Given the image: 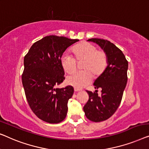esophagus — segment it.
<instances>
[{
  "label": "esophagus",
  "mask_w": 149,
  "mask_h": 149,
  "mask_svg": "<svg viewBox=\"0 0 149 149\" xmlns=\"http://www.w3.org/2000/svg\"><path fill=\"white\" fill-rule=\"evenodd\" d=\"M81 91L80 89L76 88H74V91H75V92H79V91Z\"/></svg>",
  "instance_id": "34e87169"
}]
</instances>
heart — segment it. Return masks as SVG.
Returning a JSON list of instances; mask_svg holds the SVG:
<instances>
[{"instance_id":"heart-1","label":"heart","mask_w":149,"mask_h":149,"mask_svg":"<svg viewBox=\"0 0 149 149\" xmlns=\"http://www.w3.org/2000/svg\"><path fill=\"white\" fill-rule=\"evenodd\" d=\"M72 52L77 61H83L81 68L83 71L75 73L67 77L66 82L76 88H81L91 83L93 79L100 77L108 65V57L106 53L97 50L93 44L83 42L72 49ZM61 65L64 72L68 74L74 73L77 68V62L72 56L63 54Z\"/></svg>"}]
</instances>
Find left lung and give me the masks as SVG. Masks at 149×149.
I'll use <instances>...</instances> for the list:
<instances>
[{"label": "left lung", "mask_w": 149, "mask_h": 149, "mask_svg": "<svg viewBox=\"0 0 149 149\" xmlns=\"http://www.w3.org/2000/svg\"><path fill=\"white\" fill-rule=\"evenodd\" d=\"M88 41L97 44L108 57L105 71L94 82L95 89H102L101 95H98L97 90L86 91L89 99L83 108L89 120L100 122L112 116L121 103L127 81L128 62L122 51L110 41L100 38Z\"/></svg>", "instance_id": "obj_1"}]
</instances>
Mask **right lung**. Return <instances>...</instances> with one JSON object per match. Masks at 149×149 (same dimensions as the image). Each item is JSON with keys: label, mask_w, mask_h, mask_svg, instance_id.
<instances>
[{"label": "right lung", "mask_w": 149, "mask_h": 149, "mask_svg": "<svg viewBox=\"0 0 149 149\" xmlns=\"http://www.w3.org/2000/svg\"><path fill=\"white\" fill-rule=\"evenodd\" d=\"M78 41L47 36L33 43L24 57L22 79L26 99L33 113L47 123H60L66 117L74 88L56 86L65 79L61 58L69 47Z\"/></svg>", "instance_id": "add662e5"}]
</instances>
